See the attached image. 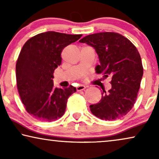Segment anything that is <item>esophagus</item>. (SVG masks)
Instances as JSON below:
<instances>
[{"label":"esophagus","instance_id":"esophagus-1","mask_svg":"<svg viewBox=\"0 0 159 159\" xmlns=\"http://www.w3.org/2000/svg\"><path fill=\"white\" fill-rule=\"evenodd\" d=\"M85 88H86V86L82 85V84H81V85H79V86L77 87V91L84 90Z\"/></svg>","mask_w":159,"mask_h":159}]
</instances>
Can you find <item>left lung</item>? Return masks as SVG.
Listing matches in <instances>:
<instances>
[{
  "mask_svg": "<svg viewBox=\"0 0 159 159\" xmlns=\"http://www.w3.org/2000/svg\"><path fill=\"white\" fill-rule=\"evenodd\" d=\"M93 47L100 65L95 71L110 77L111 88L103 90L99 103L90 106L95 116L106 121L121 118L132 109L138 97L143 75L140 53L127 38L116 32L89 34L80 40Z\"/></svg>",
  "mask_w": 159,
  "mask_h": 159,
  "instance_id": "1",
  "label": "left lung"
}]
</instances>
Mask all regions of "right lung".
Listing matches in <instances>:
<instances>
[{
    "label": "right lung",
    "mask_w": 159,
    "mask_h": 159,
    "mask_svg": "<svg viewBox=\"0 0 159 159\" xmlns=\"http://www.w3.org/2000/svg\"><path fill=\"white\" fill-rule=\"evenodd\" d=\"M82 35L48 31L23 45L16 64L17 89L26 111L34 118L50 122L64 115L67 100L77 90L71 85L54 88L53 75L61 64L63 49Z\"/></svg>",
    "instance_id": "add662e5"
}]
</instances>
